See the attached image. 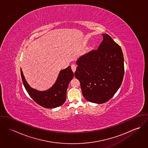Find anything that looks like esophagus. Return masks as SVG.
I'll return each mask as SVG.
<instances>
[{
    "label": "esophagus",
    "instance_id": "1",
    "mask_svg": "<svg viewBox=\"0 0 148 148\" xmlns=\"http://www.w3.org/2000/svg\"><path fill=\"white\" fill-rule=\"evenodd\" d=\"M71 69L73 71V72H75L76 71V65L75 64H72L71 65Z\"/></svg>",
    "mask_w": 148,
    "mask_h": 148
}]
</instances>
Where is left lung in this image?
I'll list each match as a JSON object with an SVG mask.
<instances>
[{
	"label": "left lung",
	"instance_id": "obj_1",
	"mask_svg": "<svg viewBox=\"0 0 148 148\" xmlns=\"http://www.w3.org/2000/svg\"><path fill=\"white\" fill-rule=\"evenodd\" d=\"M97 49L92 50L77 60L75 77L83 96L88 101L103 104L109 101L122 84L124 56L120 46L108 34Z\"/></svg>",
	"mask_w": 148,
	"mask_h": 148
}]
</instances>
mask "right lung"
I'll use <instances>...</instances> for the list:
<instances>
[{
	"instance_id": "add662e5",
	"label": "right lung",
	"mask_w": 148,
	"mask_h": 148,
	"mask_svg": "<svg viewBox=\"0 0 148 148\" xmlns=\"http://www.w3.org/2000/svg\"><path fill=\"white\" fill-rule=\"evenodd\" d=\"M21 72L22 82L26 90L37 104L46 108H55L64 103L68 84L74 76L70 66L61 70L56 83L51 88L44 91L32 88L26 82L21 69Z\"/></svg>"
}]
</instances>
